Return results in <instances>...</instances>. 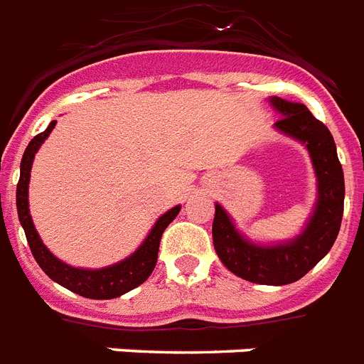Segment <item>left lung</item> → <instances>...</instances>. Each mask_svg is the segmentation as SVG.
Returning a JSON list of instances; mask_svg holds the SVG:
<instances>
[{"label": "left lung", "mask_w": 364, "mask_h": 364, "mask_svg": "<svg viewBox=\"0 0 364 364\" xmlns=\"http://www.w3.org/2000/svg\"><path fill=\"white\" fill-rule=\"evenodd\" d=\"M270 103L282 114L276 127L286 135L304 142L318 176V205L306 229L295 240L278 246L248 242L229 220L228 212L216 205L212 238L222 263L232 274L263 286H286L301 280L312 270L338 237L344 214V173L336 146L323 122L314 118L301 103L272 97Z\"/></svg>", "instance_id": "8db88e82"}]
</instances>
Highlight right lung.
I'll return each mask as SVG.
<instances>
[{
  "label": "right lung",
  "mask_w": 364,
  "mask_h": 364,
  "mask_svg": "<svg viewBox=\"0 0 364 364\" xmlns=\"http://www.w3.org/2000/svg\"><path fill=\"white\" fill-rule=\"evenodd\" d=\"M56 126V120L50 122V126L46 127L45 132L35 135L26 148L24 158L20 164V180L16 186V208H18V220L24 228L26 238L30 244L31 254L39 267L45 270V274L58 282L60 286L67 287L69 291L77 293L80 297L86 299H116L124 295V293L132 291L136 286H141L142 282L148 280V276L152 274L156 261H158V250L161 242V235L167 229V225L173 222L174 218L178 216L180 206H174L167 214L159 218L156 225L152 228L146 240L141 244V248L136 250L135 254L129 255L127 259L120 261L118 264L107 267L100 270H88V269H75L69 267L63 261L46 250L43 240L39 238L37 231L33 228L30 216V205H28V184H30V171L33 164L35 152L45 142V139L50 135V132Z\"/></svg>",
  "instance_id": "right-lung-1"
}]
</instances>
